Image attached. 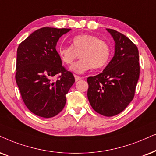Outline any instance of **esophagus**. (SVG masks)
Here are the masks:
<instances>
[{"instance_id": "obj_1", "label": "esophagus", "mask_w": 156, "mask_h": 156, "mask_svg": "<svg viewBox=\"0 0 156 156\" xmlns=\"http://www.w3.org/2000/svg\"><path fill=\"white\" fill-rule=\"evenodd\" d=\"M74 77H75V80H76V81H78V80L81 79V78H80V76H76V75H74Z\"/></svg>"}]
</instances>
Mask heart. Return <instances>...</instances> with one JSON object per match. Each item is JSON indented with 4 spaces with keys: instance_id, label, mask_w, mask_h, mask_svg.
<instances>
[{
    "instance_id": "b5f03b06",
    "label": "heart",
    "mask_w": 156,
    "mask_h": 156,
    "mask_svg": "<svg viewBox=\"0 0 156 156\" xmlns=\"http://www.w3.org/2000/svg\"><path fill=\"white\" fill-rule=\"evenodd\" d=\"M61 61L70 65L78 58L70 68L71 71L83 74L90 68L98 69L106 66L111 55V49L105 41L90 34H80L73 37L71 46L60 47L58 50Z\"/></svg>"
}]
</instances>
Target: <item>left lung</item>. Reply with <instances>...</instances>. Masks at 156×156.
I'll list each match as a JSON object with an SVG mask.
<instances>
[{
    "label": "left lung",
    "instance_id": "8db88e82",
    "mask_svg": "<svg viewBox=\"0 0 156 156\" xmlns=\"http://www.w3.org/2000/svg\"><path fill=\"white\" fill-rule=\"evenodd\" d=\"M106 30L115 42L114 57L101 73L87 78V96L96 112L112 117L133 99L140 76L139 52L128 37L114 29Z\"/></svg>",
    "mask_w": 156,
    "mask_h": 156
}]
</instances>
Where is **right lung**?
Returning a JSON list of instances; mask_svg holds the SVG:
<instances>
[{"instance_id": "obj_1", "label": "right lung", "mask_w": 156, "mask_h": 156, "mask_svg": "<svg viewBox=\"0 0 156 156\" xmlns=\"http://www.w3.org/2000/svg\"><path fill=\"white\" fill-rule=\"evenodd\" d=\"M71 29L43 27L29 35L17 49L16 81L25 105L39 117L50 118L62 111L75 82L62 66L57 42ZM60 76L55 82L53 78Z\"/></svg>"}]
</instances>
